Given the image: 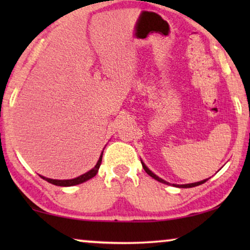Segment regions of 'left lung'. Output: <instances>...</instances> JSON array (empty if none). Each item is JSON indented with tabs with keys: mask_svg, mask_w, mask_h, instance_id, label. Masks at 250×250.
<instances>
[{
	"mask_svg": "<svg viewBox=\"0 0 250 250\" xmlns=\"http://www.w3.org/2000/svg\"><path fill=\"white\" fill-rule=\"evenodd\" d=\"M141 164H142V167H143V169H145L146 170V174H149V175L150 176H151V177H153V179H155V180H157V181H158V182H162V183H165V184H169L168 182H166V181H164L163 179H160V177H158V176H157L156 175V174H153L152 172H151V170H150L149 168H148V167H146V165H145V163H143L142 162V160H141ZM208 179H206V180H203V181H200V182H196V183H190V184H173V186L174 187H177V188H193V187H197V186H200V184H203V183H205V182H206V181H207Z\"/></svg>",
	"mask_w": 250,
	"mask_h": 250,
	"instance_id": "8db88e82",
	"label": "left lung"
}]
</instances>
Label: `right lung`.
I'll use <instances>...</instances> for the list:
<instances>
[{"label": "right lung", "mask_w": 250, "mask_h": 250, "mask_svg": "<svg viewBox=\"0 0 250 250\" xmlns=\"http://www.w3.org/2000/svg\"><path fill=\"white\" fill-rule=\"evenodd\" d=\"M102 155H104V151H102L100 158H99L97 165H95L93 168L91 170H88L87 173L83 174V175L78 176V177H75V179H71V180H53V179H47V177H44L42 175H40L42 177L43 180L47 181V182L51 183V184H54V186H58V187H73V186H76V184H81L85 182V181L92 179V177H94L97 175L99 168H100V165H101V162H102Z\"/></svg>", "instance_id": "obj_1"}]
</instances>
